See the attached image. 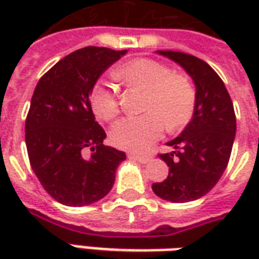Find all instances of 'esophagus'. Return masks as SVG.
I'll list each match as a JSON object with an SVG mask.
<instances>
[{
  "instance_id": "esophagus-1",
  "label": "esophagus",
  "mask_w": 259,
  "mask_h": 259,
  "mask_svg": "<svg viewBox=\"0 0 259 259\" xmlns=\"http://www.w3.org/2000/svg\"><path fill=\"white\" fill-rule=\"evenodd\" d=\"M130 158H133V159H136V161H139L141 163L150 162L152 159L151 155H141V154H130Z\"/></svg>"
}]
</instances>
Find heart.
I'll return each mask as SVG.
<instances>
[{"mask_svg":"<svg viewBox=\"0 0 259 259\" xmlns=\"http://www.w3.org/2000/svg\"><path fill=\"white\" fill-rule=\"evenodd\" d=\"M120 81L144 90L139 116L118 120L109 132L115 147L141 151L162 136L165 126L170 132L185 127L193 118L197 90L189 76L176 73L166 64L151 58H136L116 70ZM89 104L97 118L109 122L120 112L118 93L98 81L91 87Z\"/></svg>","mask_w":259,"mask_h":259,"instance_id":"1","label":"heart"}]
</instances>
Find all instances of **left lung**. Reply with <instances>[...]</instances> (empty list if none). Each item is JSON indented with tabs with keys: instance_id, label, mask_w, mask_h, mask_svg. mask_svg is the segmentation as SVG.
Returning <instances> with one entry per match:
<instances>
[{
	"instance_id": "8db88e82",
	"label": "left lung",
	"mask_w": 259,
	"mask_h": 259,
	"mask_svg": "<svg viewBox=\"0 0 259 259\" xmlns=\"http://www.w3.org/2000/svg\"><path fill=\"white\" fill-rule=\"evenodd\" d=\"M183 66L197 90L190 123L169 141L175 151L159 154L169 166L166 179L152 185L154 193L172 202H187L205 195L228 166L236 136V115L222 79L202 59L176 51H158Z\"/></svg>"
}]
</instances>
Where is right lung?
<instances>
[{"label": "right lung", "mask_w": 259, "mask_h": 259, "mask_svg": "<svg viewBox=\"0 0 259 259\" xmlns=\"http://www.w3.org/2000/svg\"><path fill=\"white\" fill-rule=\"evenodd\" d=\"M123 51L84 47L69 54L38 80L25 123L31 169L61 204L83 206L111 191L123 151L104 146L89 94Z\"/></svg>", "instance_id": "obj_1"}]
</instances>
